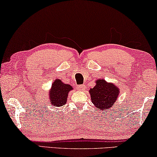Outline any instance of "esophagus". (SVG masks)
I'll use <instances>...</instances> for the list:
<instances>
[{"label": "esophagus", "mask_w": 157, "mask_h": 157, "mask_svg": "<svg viewBox=\"0 0 157 157\" xmlns=\"http://www.w3.org/2000/svg\"><path fill=\"white\" fill-rule=\"evenodd\" d=\"M85 85L82 84V85H79L77 86V89L79 90V91H85Z\"/></svg>", "instance_id": "esophagus-1"}]
</instances>
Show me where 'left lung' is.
<instances>
[{"label":"left lung","mask_w":157,"mask_h":157,"mask_svg":"<svg viewBox=\"0 0 157 157\" xmlns=\"http://www.w3.org/2000/svg\"><path fill=\"white\" fill-rule=\"evenodd\" d=\"M96 83L95 86L89 90L91 101L98 110H109L114 106L119 95V89L104 79H98Z\"/></svg>","instance_id":"obj_1"}]
</instances>
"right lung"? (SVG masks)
<instances>
[{
	"mask_svg": "<svg viewBox=\"0 0 157 157\" xmlns=\"http://www.w3.org/2000/svg\"><path fill=\"white\" fill-rule=\"evenodd\" d=\"M72 89L71 85L63 83L60 79H56L48 93L51 104L59 107L63 106L67 101L68 92Z\"/></svg>",
	"mask_w": 157,
	"mask_h": 157,
	"instance_id": "1",
	"label": "right lung"
}]
</instances>
